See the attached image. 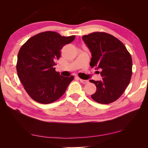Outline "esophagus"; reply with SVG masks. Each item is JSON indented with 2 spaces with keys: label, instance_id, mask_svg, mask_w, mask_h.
<instances>
[{
  "label": "esophagus",
  "instance_id": "esophagus-1",
  "mask_svg": "<svg viewBox=\"0 0 148 148\" xmlns=\"http://www.w3.org/2000/svg\"><path fill=\"white\" fill-rule=\"evenodd\" d=\"M79 81L81 83H83V84H86L88 83V80L86 79H79Z\"/></svg>",
  "mask_w": 148,
  "mask_h": 148
}]
</instances>
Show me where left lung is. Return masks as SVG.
I'll return each instance as SVG.
<instances>
[{
    "label": "left lung",
    "mask_w": 148,
    "mask_h": 148,
    "mask_svg": "<svg viewBox=\"0 0 148 148\" xmlns=\"http://www.w3.org/2000/svg\"><path fill=\"white\" fill-rule=\"evenodd\" d=\"M82 39L91 52L90 66L101 70L102 80H89L96 86V92L91 96L92 99L102 104L114 102L130 82L131 55L120 40L109 34L95 32L83 36Z\"/></svg>",
    "instance_id": "1"
}]
</instances>
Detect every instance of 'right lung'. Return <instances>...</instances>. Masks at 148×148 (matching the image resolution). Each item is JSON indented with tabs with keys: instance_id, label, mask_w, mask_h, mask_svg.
Segmentation results:
<instances>
[{
	"instance_id": "add662e5",
	"label": "right lung",
	"mask_w": 148,
	"mask_h": 148,
	"mask_svg": "<svg viewBox=\"0 0 148 148\" xmlns=\"http://www.w3.org/2000/svg\"><path fill=\"white\" fill-rule=\"evenodd\" d=\"M75 36H62L53 31L39 33L20 48L16 64L18 76L33 100L41 104L55 102L64 95L73 76L65 77L56 71L60 50Z\"/></svg>"
}]
</instances>
